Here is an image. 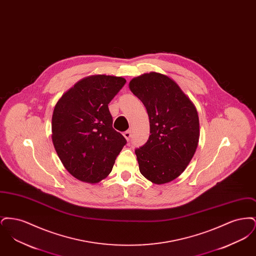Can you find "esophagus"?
<instances>
[{
  "label": "esophagus",
  "mask_w": 256,
  "mask_h": 256,
  "mask_svg": "<svg viewBox=\"0 0 256 256\" xmlns=\"http://www.w3.org/2000/svg\"><path fill=\"white\" fill-rule=\"evenodd\" d=\"M124 138H126L128 141H130V138H132V130H128L124 132Z\"/></svg>",
  "instance_id": "esophagus-1"
}]
</instances>
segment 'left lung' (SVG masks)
Listing matches in <instances>:
<instances>
[{"label":"left lung","instance_id":"left-lung-1","mask_svg":"<svg viewBox=\"0 0 256 256\" xmlns=\"http://www.w3.org/2000/svg\"><path fill=\"white\" fill-rule=\"evenodd\" d=\"M130 89L146 108L148 139L135 148L140 172L156 184L176 178L191 161L200 137L195 106L167 76L152 72L134 78Z\"/></svg>","mask_w":256,"mask_h":256}]
</instances>
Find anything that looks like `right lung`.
Wrapping results in <instances>:
<instances>
[{
  "label": "right lung",
  "mask_w": 256,
  "mask_h": 256,
  "mask_svg": "<svg viewBox=\"0 0 256 256\" xmlns=\"http://www.w3.org/2000/svg\"><path fill=\"white\" fill-rule=\"evenodd\" d=\"M126 82L121 76H88L67 91L54 110V146L66 170L82 182L97 183L106 178L126 144L112 128L108 110Z\"/></svg>",
  "instance_id": "right-lung-1"
}]
</instances>
